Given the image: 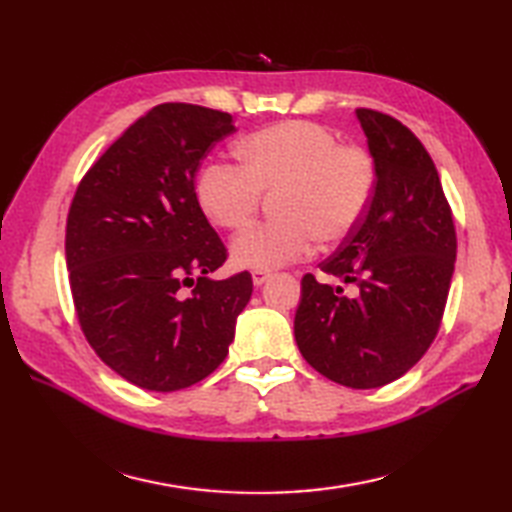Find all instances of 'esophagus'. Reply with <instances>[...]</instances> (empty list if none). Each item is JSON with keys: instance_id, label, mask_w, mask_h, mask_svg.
I'll return each instance as SVG.
<instances>
[{"instance_id": "34e87169", "label": "esophagus", "mask_w": 512, "mask_h": 512, "mask_svg": "<svg viewBox=\"0 0 512 512\" xmlns=\"http://www.w3.org/2000/svg\"><path fill=\"white\" fill-rule=\"evenodd\" d=\"M268 279H270V273H268V270H253V284H255V286H262V284H266Z\"/></svg>"}]
</instances>
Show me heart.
Segmentation results:
<instances>
[{"label": "heart", "instance_id": "heart-1", "mask_svg": "<svg viewBox=\"0 0 512 512\" xmlns=\"http://www.w3.org/2000/svg\"><path fill=\"white\" fill-rule=\"evenodd\" d=\"M237 165L209 162L195 176V200L209 220L239 231L275 193L277 220L239 233L233 262L273 270L312 253L317 239L334 246L352 237L372 206L378 162L356 143H339L330 127L314 121H284L239 140Z\"/></svg>", "mask_w": 512, "mask_h": 512}]
</instances>
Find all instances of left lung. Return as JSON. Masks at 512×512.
<instances>
[{
	"mask_svg": "<svg viewBox=\"0 0 512 512\" xmlns=\"http://www.w3.org/2000/svg\"><path fill=\"white\" fill-rule=\"evenodd\" d=\"M356 116L378 162V187L361 226L319 268L356 284L358 295L308 273L295 339L325 378L374 389L407 374L436 339L458 237L438 169L416 134L367 107Z\"/></svg>",
	"mask_w": 512,
	"mask_h": 512,
	"instance_id": "obj_1",
	"label": "left lung"
}]
</instances>
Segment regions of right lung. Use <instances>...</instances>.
I'll list each match as a JSON object with an SVG mask.
<instances>
[{
    "label": "right lung",
    "mask_w": 512,
    "mask_h": 512,
    "mask_svg": "<svg viewBox=\"0 0 512 512\" xmlns=\"http://www.w3.org/2000/svg\"><path fill=\"white\" fill-rule=\"evenodd\" d=\"M233 116L162 103L76 187L65 224L74 312L101 361L132 385L178 391L215 372L253 295L248 270L215 281L228 250L195 200V173Z\"/></svg>",
    "instance_id": "add662e5"
}]
</instances>
